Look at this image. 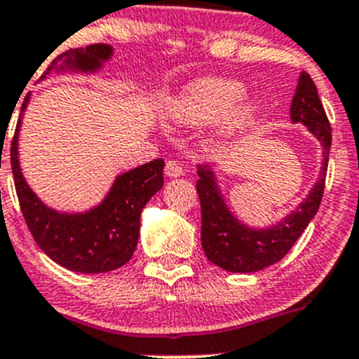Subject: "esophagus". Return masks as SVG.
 <instances>
[{"mask_svg": "<svg viewBox=\"0 0 359 359\" xmlns=\"http://www.w3.org/2000/svg\"><path fill=\"white\" fill-rule=\"evenodd\" d=\"M164 173H166V177H170V179H177V177L184 175V170H182V166H180V163L170 159V161H166Z\"/></svg>", "mask_w": 359, "mask_h": 359, "instance_id": "1", "label": "esophagus"}]
</instances>
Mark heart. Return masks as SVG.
Here are the masks:
<instances>
[{
    "instance_id": "obj_1",
    "label": "heart",
    "mask_w": 359,
    "mask_h": 359,
    "mask_svg": "<svg viewBox=\"0 0 359 359\" xmlns=\"http://www.w3.org/2000/svg\"><path fill=\"white\" fill-rule=\"evenodd\" d=\"M244 86L232 79L207 78L191 83L170 102L168 111L182 126H207L221 120V134L236 136L251 126L257 104L243 99Z\"/></svg>"
}]
</instances>
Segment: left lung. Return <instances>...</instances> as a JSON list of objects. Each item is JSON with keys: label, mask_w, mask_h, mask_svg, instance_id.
Masks as SVG:
<instances>
[{"label": "left lung", "mask_w": 359, "mask_h": 359, "mask_svg": "<svg viewBox=\"0 0 359 359\" xmlns=\"http://www.w3.org/2000/svg\"><path fill=\"white\" fill-rule=\"evenodd\" d=\"M290 120L301 122L323 143V168L319 180L303 203L269 229L243 225L229 210L210 168L198 164L196 191L202 207V248L207 259L230 273H255L280 262L290 251L317 214L326 182L331 149V126L310 74L301 72L296 95L290 104Z\"/></svg>", "instance_id": "obj_1"}]
</instances>
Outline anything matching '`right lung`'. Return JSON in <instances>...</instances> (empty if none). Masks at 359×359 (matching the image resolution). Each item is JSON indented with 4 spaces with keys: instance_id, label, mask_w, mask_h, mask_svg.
<instances>
[{
    "instance_id": "1",
    "label": "right lung",
    "mask_w": 359,
    "mask_h": 359,
    "mask_svg": "<svg viewBox=\"0 0 359 359\" xmlns=\"http://www.w3.org/2000/svg\"><path fill=\"white\" fill-rule=\"evenodd\" d=\"M111 55L113 49L108 43L69 49L53 60L42 78L51 70L97 72ZM28 102L29 93L22 102L13 133L10 163L22 216L33 239L49 259L65 269L86 274L118 269L129 262L136 250L143 207L163 187L164 161L154 159L118 175L106 198L86 212L67 214L49 209L29 189L19 166V129Z\"/></svg>"
}]
</instances>
